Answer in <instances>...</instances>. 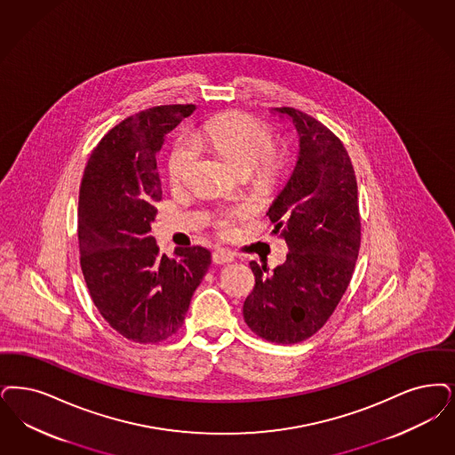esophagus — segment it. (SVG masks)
I'll use <instances>...</instances> for the list:
<instances>
[{
    "label": "esophagus",
    "instance_id": "esophagus-1",
    "mask_svg": "<svg viewBox=\"0 0 455 455\" xmlns=\"http://www.w3.org/2000/svg\"><path fill=\"white\" fill-rule=\"evenodd\" d=\"M213 262L215 264H228V262H234V254L230 251H225V249H217L213 252Z\"/></svg>",
    "mask_w": 455,
    "mask_h": 455
}]
</instances>
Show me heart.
Masks as SVG:
<instances>
[{
    "mask_svg": "<svg viewBox=\"0 0 455 455\" xmlns=\"http://www.w3.org/2000/svg\"><path fill=\"white\" fill-rule=\"evenodd\" d=\"M193 140L196 146L219 154L242 174L254 169L260 178H269L281 164L273 150V130L249 115L232 113L215 116L193 133ZM195 157V147L186 140L178 142L169 157L171 180L181 182ZM247 206H238L217 220V227L221 232H230L234 219L247 215Z\"/></svg>",
    "mask_w": 455,
    "mask_h": 455,
    "instance_id": "1",
    "label": "heart"
}]
</instances>
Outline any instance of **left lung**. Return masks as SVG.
Wrapping results in <instances>:
<instances>
[{"instance_id": "1", "label": "left lung", "mask_w": 455, "mask_h": 455, "mask_svg": "<svg viewBox=\"0 0 455 455\" xmlns=\"http://www.w3.org/2000/svg\"><path fill=\"white\" fill-rule=\"evenodd\" d=\"M299 150L267 215L288 245L273 274L251 262L255 286L243 303L249 328L275 344H298L327 323L342 299L361 247L355 172L346 147L323 124L294 108Z\"/></svg>"}]
</instances>
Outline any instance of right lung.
<instances>
[{
  "instance_id": "add662e5",
  "label": "right lung",
  "mask_w": 455,
  "mask_h": 455,
  "mask_svg": "<svg viewBox=\"0 0 455 455\" xmlns=\"http://www.w3.org/2000/svg\"><path fill=\"white\" fill-rule=\"evenodd\" d=\"M195 105L156 107L111 128L92 150L79 189L81 269L92 303L128 340L157 344L181 328L212 264L204 247L159 254L150 225L163 198L157 152Z\"/></svg>"
}]
</instances>
